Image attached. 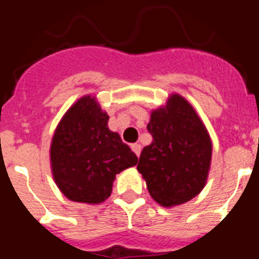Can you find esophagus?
Returning a JSON list of instances; mask_svg holds the SVG:
<instances>
[{"mask_svg": "<svg viewBox=\"0 0 259 259\" xmlns=\"http://www.w3.org/2000/svg\"><path fill=\"white\" fill-rule=\"evenodd\" d=\"M131 149H132V152H134L135 154L137 155V157L140 155V153H141V145H140V144H132Z\"/></svg>", "mask_w": 259, "mask_h": 259, "instance_id": "obj_1", "label": "esophagus"}]
</instances>
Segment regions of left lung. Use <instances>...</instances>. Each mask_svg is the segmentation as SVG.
Returning a JSON list of instances; mask_svg holds the SVG:
<instances>
[{
    "label": "left lung",
    "instance_id": "8db88e82",
    "mask_svg": "<svg viewBox=\"0 0 259 259\" xmlns=\"http://www.w3.org/2000/svg\"><path fill=\"white\" fill-rule=\"evenodd\" d=\"M146 128L153 141L141 152L137 171L150 196L163 207L188 202L209 176L212 144L206 127L193 106L174 93L153 110Z\"/></svg>",
    "mask_w": 259,
    "mask_h": 259
}]
</instances>
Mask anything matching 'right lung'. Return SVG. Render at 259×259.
Here are the masks:
<instances>
[{
	"label": "right lung",
	"mask_w": 259,
	"mask_h": 259,
	"mask_svg": "<svg viewBox=\"0 0 259 259\" xmlns=\"http://www.w3.org/2000/svg\"><path fill=\"white\" fill-rule=\"evenodd\" d=\"M95 96L79 98L57 125L50 145L54 182L66 197L96 205L110 197L115 175L137 157L116 132Z\"/></svg>",
	"instance_id": "obj_1"
}]
</instances>
